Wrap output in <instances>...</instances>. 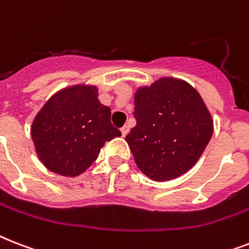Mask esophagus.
<instances>
[{
	"label": "esophagus",
	"mask_w": 249,
	"mask_h": 249,
	"mask_svg": "<svg viewBox=\"0 0 249 249\" xmlns=\"http://www.w3.org/2000/svg\"><path fill=\"white\" fill-rule=\"evenodd\" d=\"M128 133H129V125H124V126L121 128V136L125 137Z\"/></svg>",
	"instance_id": "esophagus-1"
}]
</instances>
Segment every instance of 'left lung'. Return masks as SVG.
Masks as SVG:
<instances>
[{"label":"left lung","instance_id":"obj_1","mask_svg":"<svg viewBox=\"0 0 249 249\" xmlns=\"http://www.w3.org/2000/svg\"><path fill=\"white\" fill-rule=\"evenodd\" d=\"M137 125L125 137L141 172L169 181L191 169L213 133L203 98L181 79L161 77L134 94Z\"/></svg>","mask_w":249,"mask_h":249}]
</instances>
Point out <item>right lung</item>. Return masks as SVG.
<instances>
[{
  "label": "right lung",
  "instance_id": "right-lung-1",
  "mask_svg": "<svg viewBox=\"0 0 249 249\" xmlns=\"http://www.w3.org/2000/svg\"><path fill=\"white\" fill-rule=\"evenodd\" d=\"M31 136L38 159L50 172L76 177L121 132L111 124V109L99 102L97 86L79 84L56 91L45 103Z\"/></svg>",
  "mask_w": 249,
  "mask_h": 249
}]
</instances>
